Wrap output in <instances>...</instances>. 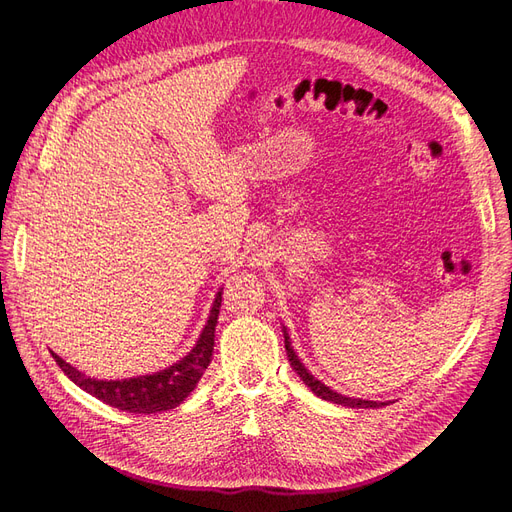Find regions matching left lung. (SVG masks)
<instances>
[{"mask_svg":"<svg viewBox=\"0 0 512 512\" xmlns=\"http://www.w3.org/2000/svg\"><path fill=\"white\" fill-rule=\"evenodd\" d=\"M284 331V344H286V352H288V361L292 365V369L297 371V376L307 384V389H312L314 395H318L320 399L324 401H331V404H337V406H346V408H382L386 406L384 401H369V399H356V397H346L342 393L333 391L331 386H327L324 382H320L318 378H314L312 374H309L307 367L301 363L299 354L294 352L292 348V342H290V335H288V329L282 327Z\"/></svg>","mask_w":512,"mask_h":512,"instance_id":"1","label":"left lung"}]
</instances>
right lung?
<instances>
[{"instance_id": "add662e5", "label": "right lung", "mask_w": 512, "mask_h": 512, "mask_svg": "<svg viewBox=\"0 0 512 512\" xmlns=\"http://www.w3.org/2000/svg\"><path fill=\"white\" fill-rule=\"evenodd\" d=\"M222 305V288L215 294V301L211 305L209 318L205 322V329L200 331L194 348L166 369L156 371V374L123 378V380H98L85 376L83 371L66 363L61 356L53 350V359L61 367V371L81 389L104 404L113 406L123 412L134 414H156L177 408L181 401H185L194 389L198 380L203 378L205 369L211 363L213 344H215V324H218Z\"/></svg>"}]
</instances>
